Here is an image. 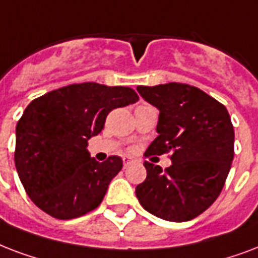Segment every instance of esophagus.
I'll return each mask as SVG.
<instances>
[{"mask_svg": "<svg viewBox=\"0 0 258 258\" xmlns=\"http://www.w3.org/2000/svg\"><path fill=\"white\" fill-rule=\"evenodd\" d=\"M122 161H123V168H126L127 165H129L132 163V160H131V159H129V157H123Z\"/></svg>", "mask_w": 258, "mask_h": 258, "instance_id": "obj_1", "label": "esophagus"}]
</instances>
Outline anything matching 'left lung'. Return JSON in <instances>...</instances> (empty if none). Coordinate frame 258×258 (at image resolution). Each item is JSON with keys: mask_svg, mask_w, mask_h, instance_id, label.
<instances>
[{"mask_svg": "<svg viewBox=\"0 0 258 258\" xmlns=\"http://www.w3.org/2000/svg\"><path fill=\"white\" fill-rule=\"evenodd\" d=\"M159 113L156 139L147 155L169 152L172 164L145 161L147 179L136 187L144 209L171 222H185L206 211L221 194L234 156V129L226 107L184 83L139 86Z\"/></svg>", "mask_w": 258, "mask_h": 258, "instance_id": "1", "label": "left lung"}]
</instances>
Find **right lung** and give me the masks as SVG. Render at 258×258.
<instances>
[{
  "mask_svg": "<svg viewBox=\"0 0 258 258\" xmlns=\"http://www.w3.org/2000/svg\"><path fill=\"white\" fill-rule=\"evenodd\" d=\"M137 101L131 87L86 82L49 91L28 105L16 126L15 164L39 209L57 219L97 209L122 159L98 163L87 141L101 133L113 109Z\"/></svg>",
  "mask_w": 258,
  "mask_h": 258,
  "instance_id": "1",
  "label": "right lung"
}]
</instances>
